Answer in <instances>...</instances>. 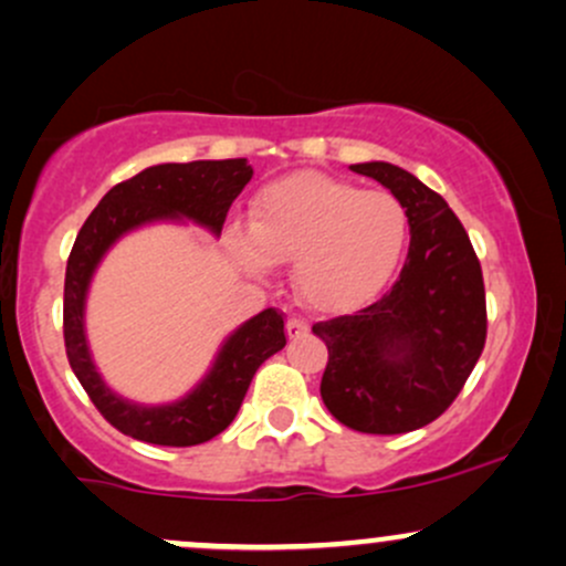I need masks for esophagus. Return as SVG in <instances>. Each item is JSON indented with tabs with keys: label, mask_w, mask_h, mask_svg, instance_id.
Segmentation results:
<instances>
[{
	"label": "esophagus",
	"mask_w": 566,
	"mask_h": 566,
	"mask_svg": "<svg viewBox=\"0 0 566 566\" xmlns=\"http://www.w3.org/2000/svg\"><path fill=\"white\" fill-rule=\"evenodd\" d=\"M308 333V322L301 319V316H292V319H287V335L290 337H301Z\"/></svg>",
	"instance_id": "esophagus-1"
}]
</instances>
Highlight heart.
<instances>
[{
  "label": "heart",
  "instance_id": "1",
  "mask_svg": "<svg viewBox=\"0 0 566 566\" xmlns=\"http://www.w3.org/2000/svg\"><path fill=\"white\" fill-rule=\"evenodd\" d=\"M409 218L388 191L324 175H297L258 193L250 226L231 231L239 263L269 274L290 263L295 287L319 308H348L375 295L405 255Z\"/></svg>",
  "mask_w": 566,
  "mask_h": 566
}]
</instances>
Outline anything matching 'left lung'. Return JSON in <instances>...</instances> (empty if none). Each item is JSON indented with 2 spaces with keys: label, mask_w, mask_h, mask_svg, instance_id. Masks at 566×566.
I'll use <instances>...</instances> for the list:
<instances>
[{
  "label": "left lung",
  "mask_w": 566,
  "mask_h": 566,
  "mask_svg": "<svg viewBox=\"0 0 566 566\" xmlns=\"http://www.w3.org/2000/svg\"><path fill=\"white\" fill-rule=\"evenodd\" d=\"M405 205L409 252L380 301L314 324L329 350L322 399L361 433H407L437 420L486 340L484 279L469 233L437 191L388 161L350 165Z\"/></svg>",
  "instance_id": "left-lung-1"
}]
</instances>
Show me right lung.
Masks as SVG:
<instances>
[{"instance_id":"obj_1","label":"right lung","mask_w":566,"mask_h":566,"mask_svg":"<svg viewBox=\"0 0 566 566\" xmlns=\"http://www.w3.org/2000/svg\"><path fill=\"white\" fill-rule=\"evenodd\" d=\"M247 159H205L188 165H154L114 186L76 233L63 287V337L69 365L93 405L116 431L159 447L205 444L231 426L258 367L287 346L284 319L265 308L237 327L218 348L207 375L170 405H140L106 386L90 354L84 308L93 276L106 252L151 223H191L220 237L231 201L250 184Z\"/></svg>"}]
</instances>
